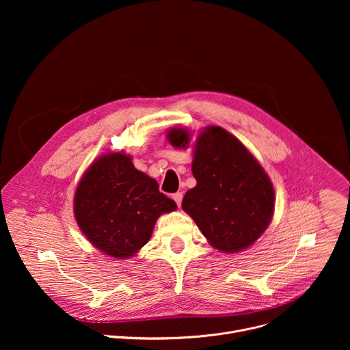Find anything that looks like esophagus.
Here are the masks:
<instances>
[{
	"mask_svg": "<svg viewBox=\"0 0 350 350\" xmlns=\"http://www.w3.org/2000/svg\"><path fill=\"white\" fill-rule=\"evenodd\" d=\"M173 199H174V202L177 204V206L180 208V206H181V201H183V193H181V192L173 193Z\"/></svg>",
	"mask_w": 350,
	"mask_h": 350,
	"instance_id": "1",
	"label": "esophagus"
}]
</instances>
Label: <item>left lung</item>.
<instances>
[{"instance_id": "left-lung-1", "label": "left lung", "mask_w": 350, "mask_h": 350, "mask_svg": "<svg viewBox=\"0 0 350 350\" xmlns=\"http://www.w3.org/2000/svg\"><path fill=\"white\" fill-rule=\"evenodd\" d=\"M189 131L173 127L169 142L187 148ZM196 185L183 198V211L209 243L224 254L251 246L269 227L274 213L273 184L245 145L219 126H208L193 146Z\"/></svg>"}]
</instances>
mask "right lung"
Instances as JSON below:
<instances>
[{
    "label": "right lung",
    "instance_id": "right-lung-1",
    "mask_svg": "<svg viewBox=\"0 0 350 350\" xmlns=\"http://www.w3.org/2000/svg\"><path fill=\"white\" fill-rule=\"evenodd\" d=\"M176 209L157 180L137 170L124 152L99 157L81 177L73 204L90 243L118 259L134 256L151 238L158 217Z\"/></svg>",
    "mask_w": 350,
    "mask_h": 350
}]
</instances>
